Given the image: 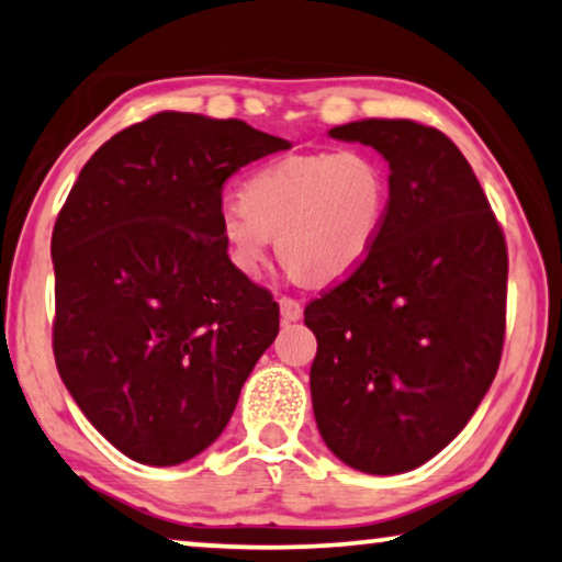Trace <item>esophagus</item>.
Returning <instances> with one entry per match:
<instances>
[{
    "mask_svg": "<svg viewBox=\"0 0 562 562\" xmlns=\"http://www.w3.org/2000/svg\"><path fill=\"white\" fill-rule=\"evenodd\" d=\"M279 306H281V319L283 322H296V319H301V312H304V306H301L299 301L291 299V296H281Z\"/></svg>",
    "mask_w": 562,
    "mask_h": 562,
    "instance_id": "34e87169",
    "label": "esophagus"
}]
</instances>
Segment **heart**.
I'll return each mask as SVG.
<instances>
[{
	"mask_svg": "<svg viewBox=\"0 0 562 562\" xmlns=\"http://www.w3.org/2000/svg\"><path fill=\"white\" fill-rule=\"evenodd\" d=\"M390 202L385 161L368 149L294 154L256 169L243 200L221 202V235L233 266L258 279L273 246L312 281L352 273L380 238Z\"/></svg>",
	"mask_w": 562,
	"mask_h": 562,
	"instance_id": "obj_1",
	"label": "heart"
}]
</instances>
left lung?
<instances>
[{"mask_svg": "<svg viewBox=\"0 0 562 562\" xmlns=\"http://www.w3.org/2000/svg\"><path fill=\"white\" fill-rule=\"evenodd\" d=\"M329 136L387 159L390 202L370 256L304 308L314 418L337 459L401 474L461 434L497 375L507 243L467 157L438 128L368 119Z\"/></svg>", "mask_w": 562, "mask_h": 562, "instance_id": "1", "label": "left lung"}]
</instances>
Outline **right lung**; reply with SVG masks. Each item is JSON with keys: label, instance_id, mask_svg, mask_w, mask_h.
Returning a JSON list of instances; mask_svg holds the SVG:
<instances>
[{"label": "right lung", "instance_id": "right-lung-1", "mask_svg": "<svg viewBox=\"0 0 562 562\" xmlns=\"http://www.w3.org/2000/svg\"><path fill=\"white\" fill-rule=\"evenodd\" d=\"M289 146L240 119L161 111L111 136L60 207L55 364L128 459L205 451L279 335V304L227 258L217 213L227 177Z\"/></svg>", "mask_w": 562, "mask_h": 562}]
</instances>
